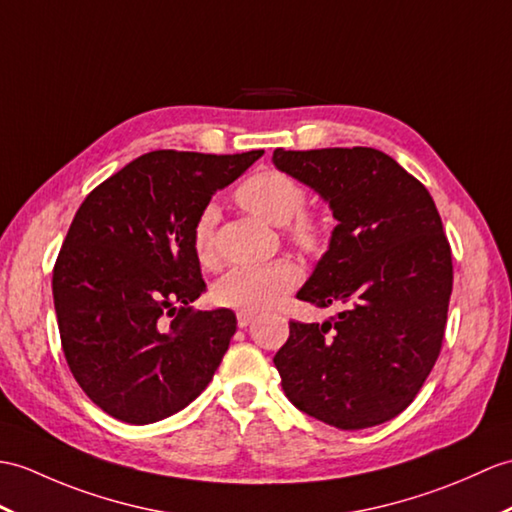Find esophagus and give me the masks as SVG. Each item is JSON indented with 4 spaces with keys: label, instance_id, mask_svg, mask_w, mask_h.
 Listing matches in <instances>:
<instances>
[{
    "label": "esophagus",
    "instance_id": "1",
    "mask_svg": "<svg viewBox=\"0 0 512 512\" xmlns=\"http://www.w3.org/2000/svg\"><path fill=\"white\" fill-rule=\"evenodd\" d=\"M253 318H255L253 312H237V325L244 329L253 323Z\"/></svg>",
    "mask_w": 512,
    "mask_h": 512
}]
</instances>
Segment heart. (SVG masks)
I'll return each mask as SVG.
<instances>
[{
    "label": "heart",
    "instance_id": "obj_1",
    "mask_svg": "<svg viewBox=\"0 0 512 512\" xmlns=\"http://www.w3.org/2000/svg\"><path fill=\"white\" fill-rule=\"evenodd\" d=\"M237 202L270 224H285V237L307 255L323 253L329 240V224L314 211H305V187L290 174L261 170L237 187ZM220 209L207 202L198 211L192 227V248L198 264L213 268L218 264L216 229ZM301 281V270L290 259L270 264L235 266L213 285V301L240 312H259L275 305L285 292Z\"/></svg>",
    "mask_w": 512,
    "mask_h": 512
}]
</instances>
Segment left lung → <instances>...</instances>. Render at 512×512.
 Returning a JSON list of instances; mask_svg holds the SVG:
<instances>
[{"instance_id": "left-lung-1", "label": "left lung", "mask_w": 512, "mask_h": 512, "mask_svg": "<svg viewBox=\"0 0 512 512\" xmlns=\"http://www.w3.org/2000/svg\"><path fill=\"white\" fill-rule=\"evenodd\" d=\"M272 161L316 189L338 220L296 296L344 305L323 325L290 320L272 360L285 397L340 430L395 419L419 395L445 338L454 266L434 200L375 148H277Z\"/></svg>"}]
</instances>
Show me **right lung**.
Segmentation results:
<instances>
[{
  "label": "right lung",
  "mask_w": 512,
  "mask_h": 512,
  "mask_svg": "<svg viewBox=\"0 0 512 512\" xmlns=\"http://www.w3.org/2000/svg\"><path fill=\"white\" fill-rule=\"evenodd\" d=\"M264 154L154 150L85 198L56 257L52 292L69 371L130 425L192 403L229 349L231 310L200 312L198 211Z\"/></svg>",
  "instance_id": "right-lung-1"
}]
</instances>
